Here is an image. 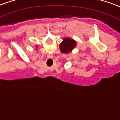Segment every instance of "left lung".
<instances>
[{
	"label": "left lung",
	"mask_w": 120,
	"mask_h": 120,
	"mask_svg": "<svg viewBox=\"0 0 120 120\" xmlns=\"http://www.w3.org/2000/svg\"><path fill=\"white\" fill-rule=\"evenodd\" d=\"M76 46H77V42L75 40L70 38H64L62 42L60 44L59 48L62 53L67 55L69 53L72 52V51Z\"/></svg>",
	"instance_id": "8db88e82"
}]
</instances>
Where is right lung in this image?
<instances>
[{
    "mask_svg": "<svg viewBox=\"0 0 120 120\" xmlns=\"http://www.w3.org/2000/svg\"><path fill=\"white\" fill-rule=\"evenodd\" d=\"M36 48H38V46H36Z\"/></svg>",
    "mask_w": 120,
    "mask_h": 120,
    "instance_id": "add662e5",
    "label": "right lung"
}]
</instances>
